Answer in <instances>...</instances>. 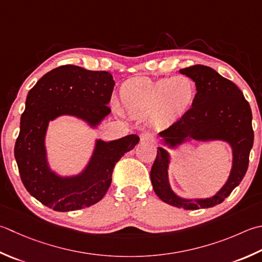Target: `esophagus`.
<instances>
[{
    "label": "esophagus",
    "mask_w": 262,
    "mask_h": 262,
    "mask_svg": "<svg viewBox=\"0 0 262 262\" xmlns=\"http://www.w3.org/2000/svg\"><path fill=\"white\" fill-rule=\"evenodd\" d=\"M141 141L142 142H151L153 141V135L151 133L145 132V133H142L141 134Z\"/></svg>",
    "instance_id": "34e87169"
}]
</instances>
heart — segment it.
Segmentation results:
<instances>
[{"label":"heart","mask_w":262,"mask_h":262,"mask_svg":"<svg viewBox=\"0 0 262 262\" xmlns=\"http://www.w3.org/2000/svg\"><path fill=\"white\" fill-rule=\"evenodd\" d=\"M196 97L195 83L187 76L160 79L134 78L125 81L119 91V106L134 118H147L156 128H163L191 109ZM119 114H122L118 109Z\"/></svg>","instance_id":"1"}]
</instances>
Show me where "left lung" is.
Wrapping results in <instances>:
<instances>
[{"label":"left lung","instance_id":"left-lung-1","mask_svg":"<svg viewBox=\"0 0 262 262\" xmlns=\"http://www.w3.org/2000/svg\"><path fill=\"white\" fill-rule=\"evenodd\" d=\"M196 86L195 101L181 119L160 133L162 144L158 146L151 168V182L159 199L185 210L211 208L222 203L239 185L249 166L253 146L252 112L249 102L233 81L207 66L196 64L179 70ZM192 140L226 142L232 150V168L222 188L209 198L187 199L173 191L168 182L171 155L166 147L176 150Z\"/></svg>","mask_w":262,"mask_h":262}]
</instances>
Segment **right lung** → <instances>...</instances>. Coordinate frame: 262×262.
<instances>
[{"label":"right lung","mask_w":262,"mask_h":262,"mask_svg":"<svg viewBox=\"0 0 262 262\" xmlns=\"http://www.w3.org/2000/svg\"><path fill=\"white\" fill-rule=\"evenodd\" d=\"M114 86L107 71L68 64L49 71L28 92L14 158L26 189L44 206L66 212L99 202L111 185L116 163L140 141L135 134L112 141L96 138L79 172L62 175L51 167L46 147L50 122L68 116L96 129L110 115L106 104Z\"/></svg>","instance_id":"add662e5"}]
</instances>
